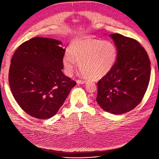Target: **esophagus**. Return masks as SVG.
<instances>
[{
    "instance_id": "1",
    "label": "esophagus",
    "mask_w": 159,
    "mask_h": 159,
    "mask_svg": "<svg viewBox=\"0 0 159 159\" xmlns=\"http://www.w3.org/2000/svg\"><path fill=\"white\" fill-rule=\"evenodd\" d=\"M77 84H85L86 83V81H83V80H77L76 81Z\"/></svg>"
}]
</instances>
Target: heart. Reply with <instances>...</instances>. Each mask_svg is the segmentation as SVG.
I'll return each instance as SVG.
<instances>
[{
    "label": "heart",
    "mask_w": 159,
    "mask_h": 159,
    "mask_svg": "<svg viewBox=\"0 0 159 159\" xmlns=\"http://www.w3.org/2000/svg\"><path fill=\"white\" fill-rule=\"evenodd\" d=\"M68 52L62 60L66 74L72 75L79 63L81 75L93 80L102 78L108 74L117 58V48L113 42L93 38L74 40Z\"/></svg>",
    "instance_id": "b5f03b06"
}]
</instances>
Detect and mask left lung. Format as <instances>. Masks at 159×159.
<instances>
[{
    "label": "left lung",
    "mask_w": 159,
    "mask_h": 159,
    "mask_svg": "<svg viewBox=\"0 0 159 159\" xmlns=\"http://www.w3.org/2000/svg\"><path fill=\"white\" fill-rule=\"evenodd\" d=\"M109 36L117 48V61L98 82L96 100L104 111L123 114L141 103L151 76L150 60L140 43L120 34Z\"/></svg>",
    "instance_id": "8db88e82"
}]
</instances>
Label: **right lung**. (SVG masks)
I'll use <instances>...</instances> for the list:
<instances>
[{"mask_svg": "<svg viewBox=\"0 0 159 159\" xmlns=\"http://www.w3.org/2000/svg\"><path fill=\"white\" fill-rule=\"evenodd\" d=\"M61 42L35 37L19 46L11 61L8 81L22 110L40 119L54 116L76 82L66 76Z\"/></svg>", "mask_w": 159, "mask_h": 159, "instance_id": "obj_1", "label": "right lung"}]
</instances>
